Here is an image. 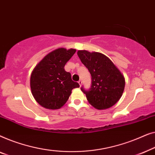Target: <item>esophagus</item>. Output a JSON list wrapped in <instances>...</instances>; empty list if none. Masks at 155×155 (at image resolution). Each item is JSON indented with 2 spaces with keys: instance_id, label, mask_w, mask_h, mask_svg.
Returning a JSON list of instances; mask_svg holds the SVG:
<instances>
[{
  "instance_id": "34e87169",
  "label": "esophagus",
  "mask_w": 155,
  "mask_h": 155,
  "mask_svg": "<svg viewBox=\"0 0 155 155\" xmlns=\"http://www.w3.org/2000/svg\"><path fill=\"white\" fill-rule=\"evenodd\" d=\"M78 84L80 85V86H81V84H82V80H79L78 81Z\"/></svg>"
}]
</instances>
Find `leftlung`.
<instances>
[{
    "instance_id": "obj_1",
    "label": "left lung",
    "mask_w": 155,
    "mask_h": 155,
    "mask_svg": "<svg viewBox=\"0 0 155 155\" xmlns=\"http://www.w3.org/2000/svg\"><path fill=\"white\" fill-rule=\"evenodd\" d=\"M78 58L91 75V86L81 90L91 105L98 110L107 109L121 98L125 79L120 71L107 57L100 53L78 51Z\"/></svg>"
}]
</instances>
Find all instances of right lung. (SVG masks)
<instances>
[{
    "instance_id": "1",
    "label": "right lung",
    "mask_w": 155,
    "mask_h": 155,
    "mask_svg": "<svg viewBox=\"0 0 155 155\" xmlns=\"http://www.w3.org/2000/svg\"><path fill=\"white\" fill-rule=\"evenodd\" d=\"M75 53V49H57L48 54L32 71V95L43 107L60 109L66 103L72 89L79 87L71 79V74L64 70V65Z\"/></svg>"
}]
</instances>
